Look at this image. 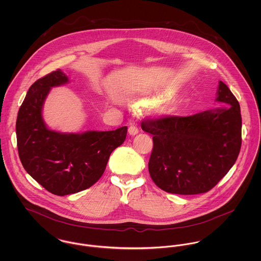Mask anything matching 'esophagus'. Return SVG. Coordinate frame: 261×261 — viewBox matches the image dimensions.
<instances>
[{"label":"esophagus","mask_w":261,"mask_h":261,"mask_svg":"<svg viewBox=\"0 0 261 261\" xmlns=\"http://www.w3.org/2000/svg\"><path fill=\"white\" fill-rule=\"evenodd\" d=\"M128 134H129L130 136H136V135L139 134V128H138L136 125L132 124V125L128 127Z\"/></svg>","instance_id":"1"}]
</instances>
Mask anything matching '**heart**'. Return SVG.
I'll use <instances>...</instances> for the list:
<instances>
[{
  "label": "heart",
  "mask_w": 261,
  "mask_h": 261,
  "mask_svg": "<svg viewBox=\"0 0 261 261\" xmlns=\"http://www.w3.org/2000/svg\"><path fill=\"white\" fill-rule=\"evenodd\" d=\"M172 96H173V92H172V91H167L166 93H164V95H161V96H159L156 99H154L153 102H159V101H161V100L171 98Z\"/></svg>",
  "instance_id": "heart-1"
}]
</instances>
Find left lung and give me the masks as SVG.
Listing matches in <instances>:
<instances>
[{"label":"left lung","instance_id":"obj_1","mask_svg":"<svg viewBox=\"0 0 261 261\" xmlns=\"http://www.w3.org/2000/svg\"><path fill=\"white\" fill-rule=\"evenodd\" d=\"M216 100L229 107L142 121L143 130L152 136L149 175L162 190L180 195L206 193L235 164L242 142L240 106L222 81Z\"/></svg>","mask_w":261,"mask_h":261}]
</instances>
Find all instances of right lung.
<instances>
[{"label":"right lung","instance_id":"1","mask_svg":"<svg viewBox=\"0 0 261 261\" xmlns=\"http://www.w3.org/2000/svg\"><path fill=\"white\" fill-rule=\"evenodd\" d=\"M68 82L60 69L38 79L29 88L16 121L21 163L41 186L57 196L83 191L95 184L110 155L126 138L127 126L115 130L63 134L49 129L42 116L52 87Z\"/></svg>","mask_w":261,"mask_h":261}]
</instances>
